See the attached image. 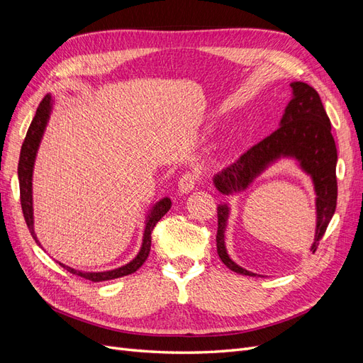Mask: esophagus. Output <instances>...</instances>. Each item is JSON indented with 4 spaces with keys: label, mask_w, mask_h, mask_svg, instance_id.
<instances>
[{
    "label": "esophagus",
    "mask_w": 363,
    "mask_h": 363,
    "mask_svg": "<svg viewBox=\"0 0 363 363\" xmlns=\"http://www.w3.org/2000/svg\"><path fill=\"white\" fill-rule=\"evenodd\" d=\"M199 180H200V172L199 171H195V169L194 171H186L179 180V191L182 194L191 192L195 188V184L199 183Z\"/></svg>",
    "instance_id": "1"
}]
</instances>
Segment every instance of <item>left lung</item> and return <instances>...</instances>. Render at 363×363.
Returning a JSON list of instances; mask_svg holds the SVG:
<instances>
[{
  "label": "left lung",
  "mask_w": 363,
  "mask_h": 363,
  "mask_svg": "<svg viewBox=\"0 0 363 363\" xmlns=\"http://www.w3.org/2000/svg\"><path fill=\"white\" fill-rule=\"evenodd\" d=\"M292 100L280 121V127L272 131L259 144L252 145L232 167L215 175L216 189L230 195L248 188V184L263 172L269 163L280 157H294L301 168L311 175L316 192V232L311 251L315 252L324 236L328 223L336 211L337 180L336 162L337 151L332 136V124L328 119L321 98L312 86L303 82L291 83ZM228 218V206L218 207L216 251L224 265L242 276L255 277L228 257L224 232Z\"/></svg>",
  "instance_id": "obj_1"
}]
</instances>
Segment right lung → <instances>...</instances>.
Returning <instances> with one entry per match:
<instances>
[{
    "instance_id": "add662e5",
    "label": "right lung",
    "mask_w": 363,
    "mask_h": 363,
    "mask_svg": "<svg viewBox=\"0 0 363 363\" xmlns=\"http://www.w3.org/2000/svg\"><path fill=\"white\" fill-rule=\"evenodd\" d=\"M50 111H51V96L45 95V96H43V100L40 101L38 111H36V115H35V118H33L31 124L28 127L23 148H21V156H19V163H18L21 207H23V213H24V219L27 223V227L30 230L33 239L36 240L38 245H40V244H39V240L35 235V227H33L31 177H33V164H35L38 147H39V142L42 139L43 130H45L47 121H48V116H50ZM169 207H171V200L169 199H163L155 207H152V211L150 212V215L147 218L144 239H142V247H140L139 255L130 263H127V265L121 267L118 269L104 271V272H82V271H77V269H72L67 265H63V263H60V265L68 272L74 274V276H80V277H83L86 280H91V281L113 280V279L128 276V274H133L135 271H138L142 265H144V262L147 260V257L150 255V248H151V232L155 230L156 224L163 218V215L169 211Z\"/></svg>"
}]
</instances>
